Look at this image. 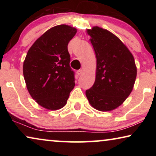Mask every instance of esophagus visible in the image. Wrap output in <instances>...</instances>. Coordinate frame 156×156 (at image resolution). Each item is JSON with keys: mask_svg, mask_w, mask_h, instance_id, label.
<instances>
[{"mask_svg": "<svg viewBox=\"0 0 156 156\" xmlns=\"http://www.w3.org/2000/svg\"><path fill=\"white\" fill-rule=\"evenodd\" d=\"M82 72H83V71H82V69H80V70H78L77 72H76V73H77V74H78L79 76H80V75H81V74H82Z\"/></svg>", "mask_w": 156, "mask_h": 156, "instance_id": "esophagus-1", "label": "esophagus"}]
</instances>
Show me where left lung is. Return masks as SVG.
<instances>
[{
	"mask_svg": "<svg viewBox=\"0 0 156 156\" xmlns=\"http://www.w3.org/2000/svg\"><path fill=\"white\" fill-rule=\"evenodd\" d=\"M97 57L94 84L86 91L91 106L109 112L122 104L133 90L137 75L134 57L119 38L98 26L87 29Z\"/></svg>",
	"mask_w": 156,
	"mask_h": 156,
	"instance_id": "8db88e82",
	"label": "left lung"
}]
</instances>
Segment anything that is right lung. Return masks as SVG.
<instances>
[{
	"mask_svg": "<svg viewBox=\"0 0 156 156\" xmlns=\"http://www.w3.org/2000/svg\"><path fill=\"white\" fill-rule=\"evenodd\" d=\"M76 29L67 25L51 27L36 40L23 62V76L31 97L48 110L60 109L75 86L67 45Z\"/></svg>",
	"mask_w": 156,
	"mask_h": 156,
	"instance_id": "add662e5",
	"label": "right lung"
}]
</instances>
